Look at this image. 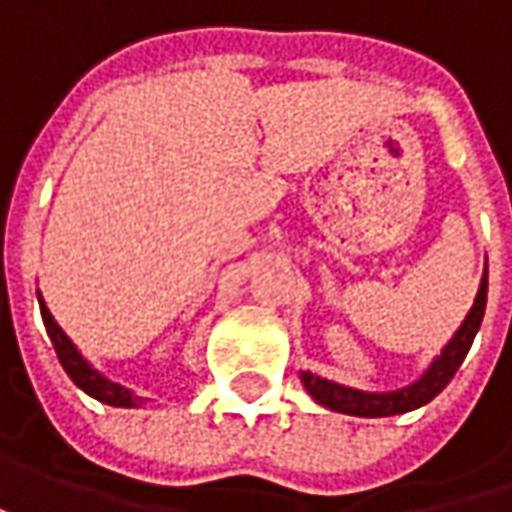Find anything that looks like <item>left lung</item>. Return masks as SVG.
Listing matches in <instances>:
<instances>
[{"instance_id":"8db88e82","label":"left lung","mask_w":512,"mask_h":512,"mask_svg":"<svg viewBox=\"0 0 512 512\" xmlns=\"http://www.w3.org/2000/svg\"><path fill=\"white\" fill-rule=\"evenodd\" d=\"M484 305H487V267H484L482 285H479V296H476V302L470 307L462 327L456 330V336L444 347L442 356L430 364V370L424 373L422 379L410 384V387H404V390H396V393H362V390H350V387H342V384L319 379L313 373H302L307 393L319 404L336 410V413L364 416V419H382V416H399V413H407V410H416L430 399H436L450 384V379L456 376V370L462 367L464 356H467L470 344H473L479 327H482Z\"/></svg>"}]
</instances>
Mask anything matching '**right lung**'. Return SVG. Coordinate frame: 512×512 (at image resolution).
I'll return each mask as SVG.
<instances>
[{
  "label": "right lung",
  "mask_w": 512,
  "mask_h": 512,
  "mask_svg": "<svg viewBox=\"0 0 512 512\" xmlns=\"http://www.w3.org/2000/svg\"><path fill=\"white\" fill-rule=\"evenodd\" d=\"M39 310H42V322L48 327V336L50 342H53V350H56V356H59V362L65 367V373H68L70 379L76 387H82L88 396L93 399H99V402L113 404V407H136V399H133V393L125 390L122 384H113L108 382L102 373H96L93 367H90L82 356H79V350L73 347L68 336L62 333V327L53 322V316H50V310L42 302V296H39Z\"/></svg>",
  "instance_id": "add662e5"
}]
</instances>
